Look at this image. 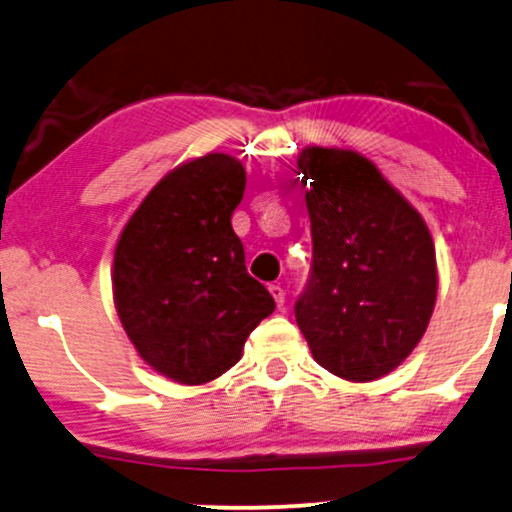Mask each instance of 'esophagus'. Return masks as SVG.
<instances>
[{"label":"esophagus","mask_w":512,"mask_h":512,"mask_svg":"<svg viewBox=\"0 0 512 512\" xmlns=\"http://www.w3.org/2000/svg\"><path fill=\"white\" fill-rule=\"evenodd\" d=\"M268 290H270V294H273V299H275V304H278V309H282V306H285V290H282L280 285H270Z\"/></svg>","instance_id":"1"}]
</instances>
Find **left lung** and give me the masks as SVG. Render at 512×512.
<instances>
[{
    "mask_svg": "<svg viewBox=\"0 0 512 512\" xmlns=\"http://www.w3.org/2000/svg\"><path fill=\"white\" fill-rule=\"evenodd\" d=\"M297 167L311 186L314 256L294 318L323 369L376 381L410 357L434 314L429 227L354 150L304 148Z\"/></svg>",
    "mask_w": 512,
    "mask_h": 512,
    "instance_id": "8db88e82",
    "label": "left lung"
}]
</instances>
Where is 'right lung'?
Masks as SVG:
<instances>
[{"label": "right lung", "instance_id": "right-lung-1", "mask_svg": "<svg viewBox=\"0 0 512 512\" xmlns=\"http://www.w3.org/2000/svg\"><path fill=\"white\" fill-rule=\"evenodd\" d=\"M246 172L210 153L162 177L126 222L114 251V306L143 362L201 386L242 359L275 302L246 273L232 230Z\"/></svg>", "mask_w": 512, "mask_h": 512}]
</instances>
